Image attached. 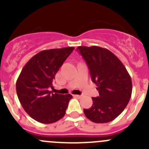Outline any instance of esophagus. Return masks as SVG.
Instances as JSON below:
<instances>
[{"instance_id":"obj_1","label":"esophagus","mask_w":149,"mask_h":149,"mask_svg":"<svg viewBox=\"0 0 149 149\" xmlns=\"http://www.w3.org/2000/svg\"><path fill=\"white\" fill-rule=\"evenodd\" d=\"M74 97H77V98H81L83 97V95H74Z\"/></svg>"}]
</instances>
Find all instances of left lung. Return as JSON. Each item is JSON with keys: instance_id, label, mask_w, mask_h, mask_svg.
Returning a JSON list of instances; mask_svg holds the SVG:
<instances>
[{"instance_id": "obj_1", "label": "left lung", "mask_w": 149, "mask_h": 149, "mask_svg": "<svg viewBox=\"0 0 149 149\" xmlns=\"http://www.w3.org/2000/svg\"><path fill=\"white\" fill-rule=\"evenodd\" d=\"M77 49L86 61L100 93L99 97H92L93 104L83 110L84 114L98 124L113 121L130 102L132 91L131 77L122 62L106 48L80 46Z\"/></svg>"}]
</instances>
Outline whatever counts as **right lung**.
<instances>
[{"instance_id":"add662e5","label":"right lung","mask_w":149,"mask_h":149,"mask_svg":"<svg viewBox=\"0 0 149 149\" xmlns=\"http://www.w3.org/2000/svg\"><path fill=\"white\" fill-rule=\"evenodd\" d=\"M74 47L45 49L31 58L21 71L16 83L18 99L31 118L52 124L64 116L72 96L49 91L61 66Z\"/></svg>"}]
</instances>
